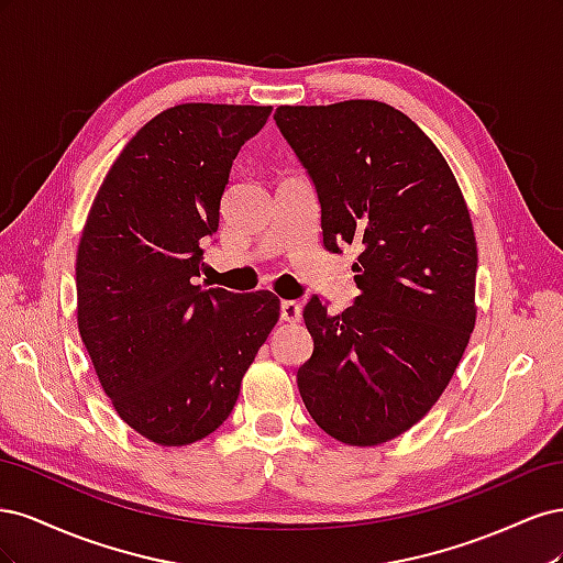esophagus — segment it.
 <instances>
[{"label": "esophagus", "instance_id": "1", "mask_svg": "<svg viewBox=\"0 0 563 563\" xmlns=\"http://www.w3.org/2000/svg\"><path fill=\"white\" fill-rule=\"evenodd\" d=\"M279 314L284 321H298L300 319V305L296 300H282Z\"/></svg>", "mask_w": 563, "mask_h": 563}]
</instances>
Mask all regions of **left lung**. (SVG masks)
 <instances>
[{
	"label": "left lung",
	"mask_w": 563,
	"mask_h": 563,
	"mask_svg": "<svg viewBox=\"0 0 563 563\" xmlns=\"http://www.w3.org/2000/svg\"><path fill=\"white\" fill-rule=\"evenodd\" d=\"M275 122L312 180L329 251L360 244V296L343 314L305 305L314 350L298 389L319 428L376 446L430 411L474 329L476 242L437 145L378 100L284 106Z\"/></svg>",
	"instance_id": "obj_1"
}]
</instances>
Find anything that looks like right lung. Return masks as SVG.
I'll list each match as a JSON object with an SVG mask.
<instances>
[{
    "label": "right lung",
    "mask_w": 563,
    "mask_h": 563,
    "mask_svg": "<svg viewBox=\"0 0 563 563\" xmlns=\"http://www.w3.org/2000/svg\"><path fill=\"white\" fill-rule=\"evenodd\" d=\"M272 108L187 103L133 135L93 199L77 253V321L119 418L162 446L232 413L279 319L269 291L201 288L232 162Z\"/></svg>",
    "instance_id": "1"
}]
</instances>
